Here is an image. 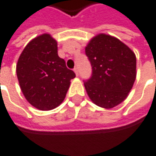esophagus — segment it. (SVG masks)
Returning <instances> with one entry per match:
<instances>
[{
  "mask_svg": "<svg viewBox=\"0 0 156 156\" xmlns=\"http://www.w3.org/2000/svg\"><path fill=\"white\" fill-rule=\"evenodd\" d=\"M73 71H74V73H75V74H76V76H78V68H74V69H73Z\"/></svg>",
  "mask_w": 156,
  "mask_h": 156,
  "instance_id": "esophagus-1",
  "label": "esophagus"
}]
</instances>
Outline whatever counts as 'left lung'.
I'll list each match as a JSON object with an SVG mask.
<instances>
[{
  "label": "left lung",
  "instance_id": "left-lung-1",
  "mask_svg": "<svg viewBox=\"0 0 156 156\" xmlns=\"http://www.w3.org/2000/svg\"><path fill=\"white\" fill-rule=\"evenodd\" d=\"M92 67L84 82L90 99L105 109H112L126 99L136 78V58L117 38L99 34L85 46Z\"/></svg>",
  "mask_w": 156,
  "mask_h": 156
}]
</instances>
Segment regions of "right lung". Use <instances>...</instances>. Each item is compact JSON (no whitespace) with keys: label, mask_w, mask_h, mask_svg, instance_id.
I'll use <instances>...</instances> for the list:
<instances>
[{"label":"right lung","mask_w":156,"mask_h":156,"mask_svg":"<svg viewBox=\"0 0 156 156\" xmlns=\"http://www.w3.org/2000/svg\"><path fill=\"white\" fill-rule=\"evenodd\" d=\"M20 87L30 105L40 110L55 109L64 101L71 79L76 77L58 55V44L49 34L26 46L16 65Z\"/></svg>","instance_id":"add662e5"}]
</instances>
